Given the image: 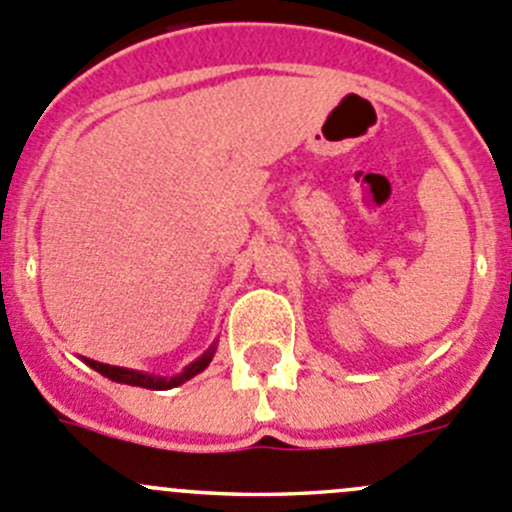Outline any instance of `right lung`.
I'll list each match as a JSON object with an SVG mask.
<instances>
[{"label":"right lung","instance_id":"1","mask_svg":"<svg viewBox=\"0 0 512 512\" xmlns=\"http://www.w3.org/2000/svg\"><path fill=\"white\" fill-rule=\"evenodd\" d=\"M215 347L217 345H212L205 355H200L195 362H190V365H187L185 370L175 377L147 375V372L127 370V367H117V365H104V362L87 360V357H84V362H87L92 370H97L99 375L109 377V380H114V382H122V385H137V388H147V390H170V388H177V385H182V382H187L190 377H195L197 372L205 370V367L210 365L212 355H215Z\"/></svg>","mask_w":512,"mask_h":512}]
</instances>
